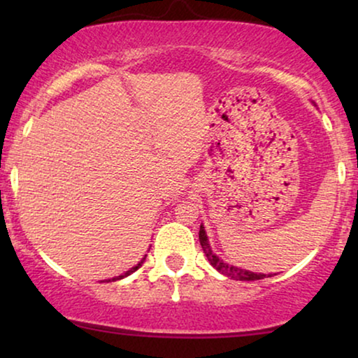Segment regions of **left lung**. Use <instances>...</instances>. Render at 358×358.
I'll return each mask as SVG.
<instances>
[{
	"label": "left lung",
	"instance_id": "8db88e82",
	"mask_svg": "<svg viewBox=\"0 0 358 358\" xmlns=\"http://www.w3.org/2000/svg\"><path fill=\"white\" fill-rule=\"evenodd\" d=\"M199 239H200V246L203 249V254L207 256L208 262L212 264V266L217 268L218 272L224 273V275L231 277V278H236V280H261L266 275L264 273H254V272H249V271H243V268H238V267H233L229 266V264L220 261V259L215 256L212 252V249L208 246V239H207V234L203 231V227H200V231H199ZM271 277V275H268Z\"/></svg>",
	"mask_w": 358,
	"mask_h": 358
}]
</instances>
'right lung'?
Wrapping results in <instances>:
<instances>
[{
    "mask_svg": "<svg viewBox=\"0 0 358 358\" xmlns=\"http://www.w3.org/2000/svg\"><path fill=\"white\" fill-rule=\"evenodd\" d=\"M143 262H145V257H143V259H141V262H138V264H136V266H135L134 268H130V271H129V272H125V273H124V275H119V277H115V278H110V280H112V282H115V280H119V278H124V277H127V275H130V273H131V272H135V271H136V268H140V267H141V264H143ZM110 280H109V282H110Z\"/></svg>",
    "mask_w": 358,
    "mask_h": 358,
    "instance_id": "1",
    "label": "right lung"
}]
</instances>
